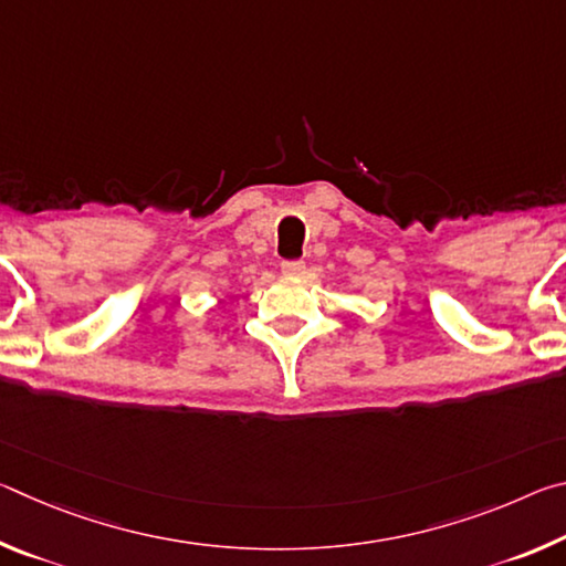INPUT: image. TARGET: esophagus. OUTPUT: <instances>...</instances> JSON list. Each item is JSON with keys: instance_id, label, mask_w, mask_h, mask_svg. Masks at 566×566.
<instances>
[{"instance_id": "34e87169", "label": "esophagus", "mask_w": 566, "mask_h": 566, "mask_svg": "<svg viewBox=\"0 0 566 566\" xmlns=\"http://www.w3.org/2000/svg\"><path fill=\"white\" fill-rule=\"evenodd\" d=\"M282 274H286V276H300V274H304V262H302V260L282 262Z\"/></svg>"}]
</instances>
